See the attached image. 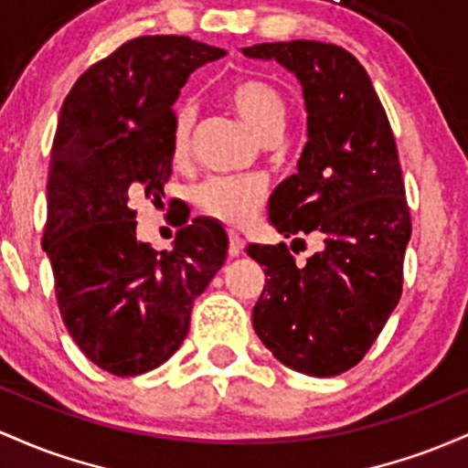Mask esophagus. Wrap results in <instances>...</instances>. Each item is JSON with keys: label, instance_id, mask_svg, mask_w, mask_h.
Listing matches in <instances>:
<instances>
[{"label": "esophagus", "instance_id": "1", "mask_svg": "<svg viewBox=\"0 0 468 468\" xmlns=\"http://www.w3.org/2000/svg\"><path fill=\"white\" fill-rule=\"evenodd\" d=\"M245 248V240L240 239L239 234L236 232H229V248H228V254L232 256V259H236V256H240V251H243Z\"/></svg>", "mask_w": 468, "mask_h": 468}]
</instances>
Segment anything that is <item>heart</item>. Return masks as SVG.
<instances>
[{
  "instance_id": "b5f03b06",
  "label": "heart",
  "mask_w": 468,
  "mask_h": 468,
  "mask_svg": "<svg viewBox=\"0 0 468 468\" xmlns=\"http://www.w3.org/2000/svg\"><path fill=\"white\" fill-rule=\"evenodd\" d=\"M225 99L234 112L248 123V128L259 139L270 141L281 134L285 125L287 106L285 99L274 86L261 79H239L229 83ZM194 128L192 103H181L172 119V154L183 159L190 148V136ZM265 197V186L254 176H212L203 181L197 190V206L207 217L220 220L232 228H240L254 217Z\"/></svg>"
}]
</instances>
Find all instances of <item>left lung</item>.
Wrapping results in <instances>:
<instances>
[{
  "label": "left lung",
  "mask_w": 468,
  "mask_h": 468,
  "mask_svg": "<svg viewBox=\"0 0 468 468\" xmlns=\"http://www.w3.org/2000/svg\"><path fill=\"white\" fill-rule=\"evenodd\" d=\"M240 52L287 68L307 112V144L296 175L271 192L270 223L285 239L323 236L303 267L285 243L248 245L267 276L251 324L290 369L338 376L369 351L402 293L411 218L396 139L369 75L340 46L296 39Z\"/></svg>",
  "instance_id": "8db88e82"
}]
</instances>
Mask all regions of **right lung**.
<instances>
[{"mask_svg": "<svg viewBox=\"0 0 468 468\" xmlns=\"http://www.w3.org/2000/svg\"><path fill=\"white\" fill-rule=\"evenodd\" d=\"M225 55L190 37H136L88 68L61 106L44 251L68 334L108 374L164 365L228 256L217 220L194 218L159 251L136 239L133 209L134 198L164 197L172 108L187 77Z\"/></svg>", "mask_w": 468, "mask_h": 468, "instance_id": "right-lung-1", "label": "right lung"}]
</instances>
